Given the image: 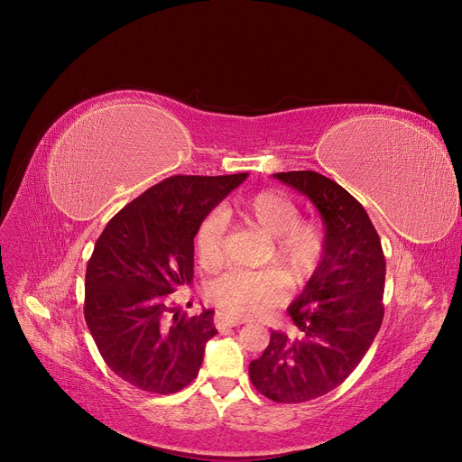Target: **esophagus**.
I'll return each mask as SVG.
<instances>
[{
    "mask_svg": "<svg viewBox=\"0 0 462 462\" xmlns=\"http://www.w3.org/2000/svg\"><path fill=\"white\" fill-rule=\"evenodd\" d=\"M240 323H243V321L236 319V318H231V316H227L224 312H216L214 314V325H216V328H219V331H224V328H227V327H236Z\"/></svg>",
    "mask_w": 462,
    "mask_h": 462,
    "instance_id": "34e87169",
    "label": "esophagus"
}]
</instances>
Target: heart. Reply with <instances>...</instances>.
<instances>
[{
	"label": "heart",
	"mask_w": 462,
	"mask_h": 462,
	"mask_svg": "<svg viewBox=\"0 0 462 462\" xmlns=\"http://www.w3.org/2000/svg\"><path fill=\"white\" fill-rule=\"evenodd\" d=\"M226 216L252 224L271 236V257L290 283L309 280L325 254V229L316 219H300L299 207L278 191L263 189L226 207ZM227 219L208 214L195 231V252L205 269L222 263ZM207 295L235 318H257L282 300L283 282L276 271H229L210 282Z\"/></svg>",
	"instance_id": "obj_1"
}]
</instances>
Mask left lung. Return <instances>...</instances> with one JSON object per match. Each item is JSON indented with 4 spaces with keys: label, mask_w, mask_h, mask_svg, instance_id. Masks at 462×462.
I'll list each match as a JSON object with an SVG mask.
<instances>
[{
    "label": "left lung",
    "mask_w": 462,
    "mask_h": 462,
    "mask_svg": "<svg viewBox=\"0 0 462 462\" xmlns=\"http://www.w3.org/2000/svg\"><path fill=\"white\" fill-rule=\"evenodd\" d=\"M314 203L325 224V254L288 306L295 335L271 333L250 380L267 399L306 402L338 387L361 363L383 319L385 257L363 205L314 171L276 172Z\"/></svg>",
    "instance_id": "1"
}]
</instances>
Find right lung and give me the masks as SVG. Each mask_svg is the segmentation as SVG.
I'll use <instances>...</instances> for the list:
<instances>
[{
    "label": "right lung",
    "mask_w": 462,
    "mask_h": 462,
    "mask_svg": "<svg viewBox=\"0 0 462 462\" xmlns=\"http://www.w3.org/2000/svg\"><path fill=\"white\" fill-rule=\"evenodd\" d=\"M248 177L174 174L106 224L86 267L84 318L103 361L127 383L171 394L189 385L214 310L186 318L167 299L193 280V238L208 212Z\"/></svg>",
    "instance_id": "right-lung-1"
}]
</instances>
